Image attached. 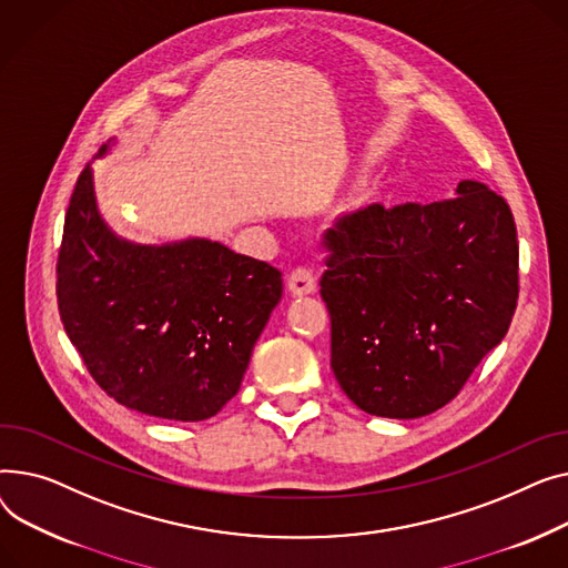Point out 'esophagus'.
<instances>
[{
	"label": "esophagus",
	"mask_w": 568,
	"mask_h": 568,
	"mask_svg": "<svg viewBox=\"0 0 568 568\" xmlns=\"http://www.w3.org/2000/svg\"><path fill=\"white\" fill-rule=\"evenodd\" d=\"M288 291L293 295H310L316 291V277L310 268H295L288 275Z\"/></svg>",
	"instance_id": "obj_1"
}]
</instances>
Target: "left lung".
<instances>
[{
  "instance_id": "8db88e82",
  "label": "left lung",
  "mask_w": 568,
  "mask_h": 568,
  "mask_svg": "<svg viewBox=\"0 0 568 568\" xmlns=\"http://www.w3.org/2000/svg\"><path fill=\"white\" fill-rule=\"evenodd\" d=\"M426 206L372 204L327 231L329 366L364 413L415 419L460 392L518 300L509 204L477 181Z\"/></svg>"
}]
</instances>
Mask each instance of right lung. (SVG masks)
Listing matches in <instances>:
<instances>
[{
    "label": "right lung",
    "instance_id": "obj_1",
    "mask_svg": "<svg viewBox=\"0 0 568 568\" xmlns=\"http://www.w3.org/2000/svg\"><path fill=\"white\" fill-rule=\"evenodd\" d=\"M57 297L65 335L121 406L202 422L241 389L282 273L209 239L144 245L119 236L87 164L63 222Z\"/></svg>",
    "mask_w": 568,
    "mask_h": 568
}]
</instances>
